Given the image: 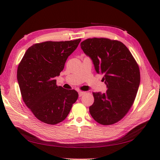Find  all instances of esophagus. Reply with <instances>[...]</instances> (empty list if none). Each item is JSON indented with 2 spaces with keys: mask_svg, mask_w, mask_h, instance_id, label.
<instances>
[{
  "mask_svg": "<svg viewBox=\"0 0 160 160\" xmlns=\"http://www.w3.org/2000/svg\"><path fill=\"white\" fill-rule=\"evenodd\" d=\"M85 93H86V92H85V91H79V96L81 97V96H83V95H85Z\"/></svg>",
  "mask_w": 160,
  "mask_h": 160,
  "instance_id": "34e87169",
  "label": "esophagus"
}]
</instances>
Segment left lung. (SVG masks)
<instances>
[{"label": "left lung", "mask_w": 160, "mask_h": 160, "mask_svg": "<svg viewBox=\"0 0 160 160\" xmlns=\"http://www.w3.org/2000/svg\"><path fill=\"white\" fill-rule=\"evenodd\" d=\"M97 72L104 75L105 93H93L89 112L95 122L109 125L123 119L133 104L140 83L138 62L123 42L108 38H88L81 43Z\"/></svg>", "instance_id": "obj_1"}]
</instances>
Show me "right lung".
<instances>
[{"instance_id": "add662e5", "label": "right lung", "mask_w": 160, "mask_h": 160, "mask_svg": "<svg viewBox=\"0 0 160 160\" xmlns=\"http://www.w3.org/2000/svg\"><path fill=\"white\" fill-rule=\"evenodd\" d=\"M81 38L36 43L25 52L17 69L24 103L41 122L55 125L65 120L78 98L74 89L57 86L55 77L63 70Z\"/></svg>"}]
</instances>
